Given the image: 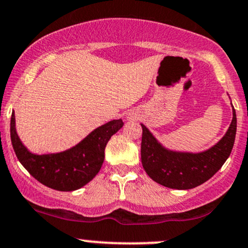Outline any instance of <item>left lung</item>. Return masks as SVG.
Masks as SVG:
<instances>
[{"mask_svg": "<svg viewBox=\"0 0 248 248\" xmlns=\"http://www.w3.org/2000/svg\"><path fill=\"white\" fill-rule=\"evenodd\" d=\"M141 127V162L149 178L168 188L190 189L211 179L230 156L236 134V115L233 108L232 122L224 138L201 153L170 151L157 142L146 126Z\"/></svg>", "mask_w": 248, "mask_h": 248, "instance_id": "1", "label": "left lung"}]
</instances>
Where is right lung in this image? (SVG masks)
I'll return each mask as SVG.
<instances>
[{
	"mask_svg": "<svg viewBox=\"0 0 248 248\" xmlns=\"http://www.w3.org/2000/svg\"><path fill=\"white\" fill-rule=\"evenodd\" d=\"M122 120L102 124L68 151L55 154H32L21 142L15 128V115L10 119V139L18 161L45 186L61 192L83 187L101 170L105 148L111 135L122 128Z\"/></svg>",
	"mask_w": 248,
	"mask_h": 248,
	"instance_id": "add662e5",
	"label": "right lung"
}]
</instances>
